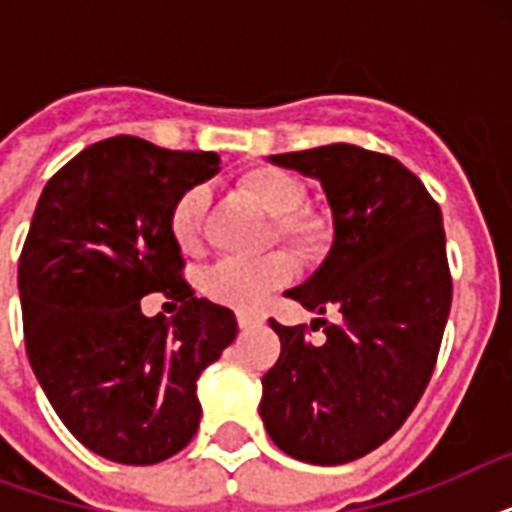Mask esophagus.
<instances>
[{
  "mask_svg": "<svg viewBox=\"0 0 512 512\" xmlns=\"http://www.w3.org/2000/svg\"><path fill=\"white\" fill-rule=\"evenodd\" d=\"M236 321H239L241 332H247V329L257 327V319H252V316H244V313H239V316H236Z\"/></svg>",
  "mask_w": 512,
  "mask_h": 512,
  "instance_id": "34e87169",
  "label": "esophagus"
}]
</instances>
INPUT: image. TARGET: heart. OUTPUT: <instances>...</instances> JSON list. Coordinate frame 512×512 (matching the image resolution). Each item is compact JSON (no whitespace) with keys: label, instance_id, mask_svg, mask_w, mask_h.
<instances>
[{"label":"heart","instance_id":"b5f03b06","mask_svg":"<svg viewBox=\"0 0 512 512\" xmlns=\"http://www.w3.org/2000/svg\"><path fill=\"white\" fill-rule=\"evenodd\" d=\"M239 185L273 217L276 236L287 241L303 257H319L327 247V220L305 212L303 180L292 172L257 164L241 172ZM209 209L207 185H193L180 193L170 212L172 239L183 252H196L204 239V220ZM295 279V260L284 252H273L260 260H223L209 268L201 287L209 300L241 313H255L271 292L287 287Z\"/></svg>","mask_w":512,"mask_h":512}]
</instances>
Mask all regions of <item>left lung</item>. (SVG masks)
Returning a JSON list of instances; mask_svg holds the SVG:
<instances>
[{
	"label": "left lung",
	"instance_id": "8db88e82",
	"mask_svg": "<svg viewBox=\"0 0 512 512\" xmlns=\"http://www.w3.org/2000/svg\"><path fill=\"white\" fill-rule=\"evenodd\" d=\"M268 162L327 196L332 247L284 295L332 321L313 319L327 335L313 345L271 319L281 356L263 377L260 417L289 457L342 465L385 444L428 388L452 308L444 220L393 156L332 143Z\"/></svg>",
	"mask_w": 512,
	"mask_h": 512
}]
</instances>
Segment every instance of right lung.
I'll use <instances>...</instances> for the list:
<instances>
[{
	"instance_id": "add662e5",
	"label": "right lung",
	"mask_w": 512,
	"mask_h": 512,
	"mask_svg": "<svg viewBox=\"0 0 512 512\" xmlns=\"http://www.w3.org/2000/svg\"><path fill=\"white\" fill-rule=\"evenodd\" d=\"M217 172L212 151L116 135L55 172L36 204L18 263L28 361L63 425L111 462L154 465L191 441L196 382L239 332L180 279L170 231L180 193ZM151 291L181 303L172 320L139 311Z\"/></svg>"
}]
</instances>
